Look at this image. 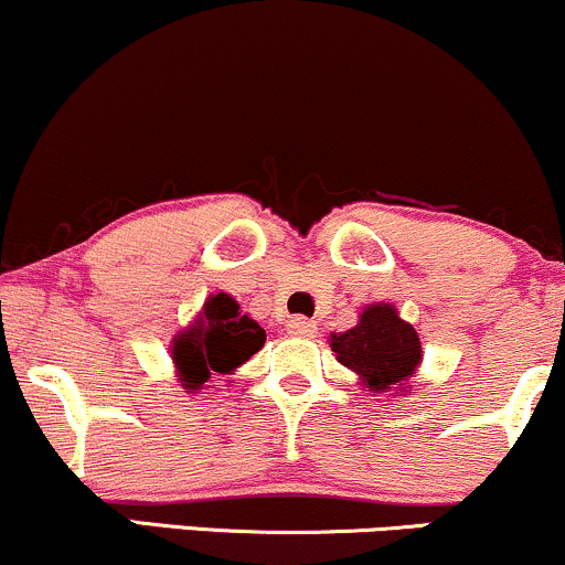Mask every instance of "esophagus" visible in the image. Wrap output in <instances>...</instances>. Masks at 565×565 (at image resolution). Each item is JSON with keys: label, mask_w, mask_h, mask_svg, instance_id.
<instances>
[{"label": "esophagus", "mask_w": 565, "mask_h": 565, "mask_svg": "<svg viewBox=\"0 0 565 565\" xmlns=\"http://www.w3.org/2000/svg\"><path fill=\"white\" fill-rule=\"evenodd\" d=\"M288 333L296 335V338H315L317 335V324L307 320V317H294V320L288 322Z\"/></svg>", "instance_id": "34e87169"}]
</instances>
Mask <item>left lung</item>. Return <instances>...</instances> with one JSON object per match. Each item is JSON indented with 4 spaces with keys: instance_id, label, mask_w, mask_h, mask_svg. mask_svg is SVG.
Returning <instances> with one entry per match:
<instances>
[{
    "instance_id": "8db88e82",
    "label": "left lung",
    "mask_w": 565,
    "mask_h": 565,
    "mask_svg": "<svg viewBox=\"0 0 565 565\" xmlns=\"http://www.w3.org/2000/svg\"><path fill=\"white\" fill-rule=\"evenodd\" d=\"M335 360L356 375L370 394L404 396L423 362L420 335L402 320L394 303H367L354 328L328 335Z\"/></svg>"
}]
</instances>
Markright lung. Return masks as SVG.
I'll use <instances>...</instances> for the list:
<instances>
[{
	"mask_svg": "<svg viewBox=\"0 0 565 565\" xmlns=\"http://www.w3.org/2000/svg\"><path fill=\"white\" fill-rule=\"evenodd\" d=\"M267 333L256 320L243 315L241 303L230 294H211L188 328L171 338L179 386L190 394L209 388L214 375H232L256 351H262Z\"/></svg>",
	"mask_w": 565,
	"mask_h": 565,
	"instance_id": "right-lung-1",
	"label": "right lung"
}]
</instances>
